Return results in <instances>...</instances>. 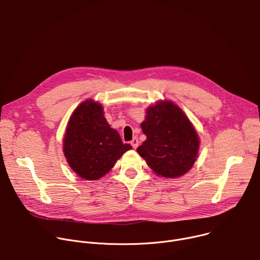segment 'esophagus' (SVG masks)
I'll return each instance as SVG.
<instances>
[{"mask_svg": "<svg viewBox=\"0 0 260 260\" xmlns=\"http://www.w3.org/2000/svg\"><path fill=\"white\" fill-rule=\"evenodd\" d=\"M131 145L133 146V148H135V149H136V148L139 146V141H138V139H137V138H134V139L131 141Z\"/></svg>", "mask_w": 260, "mask_h": 260, "instance_id": "1", "label": "esophagus"}]
</instances>
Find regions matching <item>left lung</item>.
I'll list each match as a JSON object with an SVG mask.
<instances>
[{
  "mask_svg": "<svg viewBox=\"0 0 260 260\" xmlns=\"http://www.w3.org/2000/svg\"><path fill=\"white\" fill-rule=\"evenodd\" d=\"M141 127L147 140L137 148V152L156 175L177 178L192 168L200 140L178 106L166 101L149 107Z\"/></svg>",
  "mask_w": 260,
  "mask_h": 260,
  "instance_id": "1",
  "label": "left lung"
}]
</instances>
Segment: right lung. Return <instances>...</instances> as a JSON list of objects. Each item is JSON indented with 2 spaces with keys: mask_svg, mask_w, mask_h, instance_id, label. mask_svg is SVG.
<instances>
[{
  "mask_svg": "<svg viewBox=\"0 0 260 260\" xmlns=\"http://www.w3.org/2000/svg\"><path fill=\"white\" fill-rule=\"evenodd\" d=\"M131 148L122 143L117 131L110 127L100 104L85 101L74 111L63 139V153L72 170L82 179L103 177Z\"/></svg>",
  "mask_w": 260,
  "mask_h": 260,
  "instance_id": "1",
  "label": "right lung"
}]
</instances>
